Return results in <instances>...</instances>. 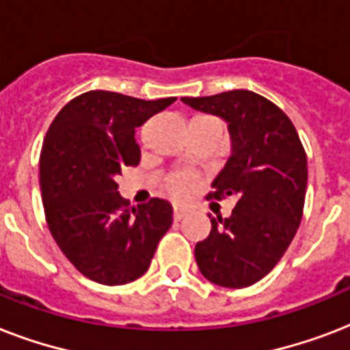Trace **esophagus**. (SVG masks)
<instances>
[{"instance_id":"esophagus-1","label":"esophagus","mask_w":350,"mask_h":350,"mask_svg":"<svg viewBox=\"0 0 350 350\" xmlns=\"http://www.w3.org/2000/svg\"><path fill=\"white\" fill-rule=\"evenodd\" d=\"M185 216H187V208L178 207V205H176V207H174V219H176V221H180V219H183Z\"/></svg>"}]
</instances>
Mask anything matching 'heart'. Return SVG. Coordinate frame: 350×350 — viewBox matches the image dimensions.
<instances>
[{
  "label": "heart",
  "instance_id": "b5f03b06",
  "mask_svg": "<svg viewBox=\"0 0 350 350\" xmlns=\"http://www.w3.org/2000/svg\"><path fill=\"white\" fill-rule=\"evenodd\" d=\"M169 191L178 198L189 196L198 189V178L192 172H178L167 183Z\"/></svg>",
  "mask_w": 350,
  "mask_h": 350
}]
</instances>
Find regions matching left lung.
I'll use <instances>...</instances> for the list:
<instances>
[{
	"instance_id": "1",
	"label": "left lung",
	"mask_w": 350,
	"mask_h": 350,
	"mask_svg": "<svg viewBox=\"0 0 350 350\" xmlns=\"http://www.w3.org/2000/svg\"><path fill=\"white\" fill-rule=\"evenodd\" d=\"M181 101L227 123L230 158L208 198H238L229 218L208 216L213 229L196 243V263L219 287H249L276 267L299 227L307 191L304 145L287 114L250 90Z\"/></svg>"
}]
</instances>
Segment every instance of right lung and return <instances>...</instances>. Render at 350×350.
<instances>
[{
	"label": "right lung",
	"instance_id": "obj_1",
	"mask_svg": "<svg viewBox=\"0 0 350 350\" xmlns=\"http://www.w3.org/2000/svg\"><path fill=\"white\" fill-rule=\"evenodd\" d=\"M174 101L90 90L68 101L49 126L40 156L46 224L63 254L92 282L125 285L143 276L172 225L167 200L131 207L116 178L139 163L137 126Z\"/></svg>",
	"mask_w": 350,
	"mask_h": 350
}]
</instances>
